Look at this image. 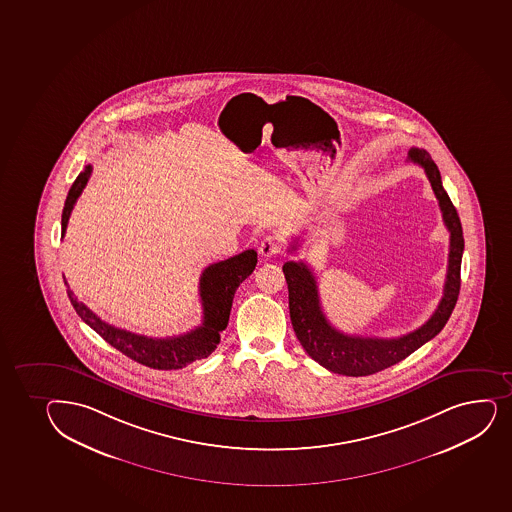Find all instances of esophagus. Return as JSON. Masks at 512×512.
Wrapping results in <instances>:
<instances>
[{"instance_id":"1","label":"esophagus","mask_w":512,"mask_h":512,"mask_svg":"<svg viewBox=\"0 0 512 512\" xmlns=\"http://www.w3.org/2000/svg\"><path fill=\"white\" fill-rule=\"evenodd\" d=\"M259 253L264 259H274V257H277V255L281 253V245H279V242H277L272 235H267V237L260 242Z\"/></svg>"}]
</instances>
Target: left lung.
Segmentation results:
<instances>
[{
    "label": "left lung",
    "mask_w": 512,
    "mask_h": 512,
    "mask_svg": "<svg viewBox=\"0 0 512 512\" xmlns=\"http://www.w3.org/2000/svg\"><path fill=\"white\" fill-rule=\"evenodd\" d=\"M407 160L423 167L440 203L445 226L450 231V253L443 297L433 316L423 326L407 335L389 340L345 335L336 330L335 326H331L330 321L326 319L319 303L318 284L308 265L291 260L282 267L289 289L292 328L296 331L297 340L314 362L335 374L363 377L401 362L443 330L457 304L460 294V267L465 247L462 223L450 196L443 189L440 171L431 155L426 150L411 149ZM296 248L297 242H294L289 250L294 252Z\"/></svg>",
    "instance_id": "1"
}]
</instances>
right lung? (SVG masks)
I'll return each instance as SVG.
<instances>
[{
	"label": "right lung",
	"instance_id": "right-lung-1",
	"mask_svg": "<svg viewBox=\"0 0 512 512\" xmlns=\"http://www.w3.org/2000/svg\"><path fill=\"white\" fill-rule=\"evenodd\" d=\"M93 167L86 165L84 171L76 177L67 194L66 204L62 209V237L66 233L67 221L77 198L83 193L88 184ZM257 265V252L245 250L235 257L211 264L203 270L199 279V297L203 304V323L184 335L169 336V338H149L135 335L127 330H120L99 319L86 304L79 303L74 292L66 284L67 296L84 323L93 328L111 347L120 350L123 355L142 363L145 367L157 370H177L189 363L206 358L215 352L220 343L221 331L225 330L230 319L231 303L248 275L252 274Z\"/></svg>",
	"mask_w": 512,
	"mask_h": 512
}]
</instances>
